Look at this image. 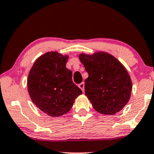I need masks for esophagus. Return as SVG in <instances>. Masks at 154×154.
<instances>
[{
  "instance_id": "esophagus-1",
  "label": "esophagus",
  "mask_w": 154,
  "mask_h": 154,
  "mask_svg": "<svg viewBox=\"0 0 154 154\" xmlns=\"http://www.w3.org/2000/svg\"><path fill=\"white\" fill-rule=\"evenodd\" d=\"M78 86H79V88L82 90V92L85 91V83L84 82H82V83H80V84H79Z\"/></svg>"
}]
</instances>
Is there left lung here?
<instances>
[{"mask_svg": "<svg viewBox=\"0 0 154 154\" xmlns=\"http://www.w3.org/2000/svg\"><path fill=\"white\" fill-rule=\"evenodd\" d=\"M88 77L85 80V92L95 110L106 115L119 112L130 100L132 81L125 67L112 55L96 52L80 54Z\"/></svg>", "mask_w": 154, "mask_h": 154, "instance_id": "8db88e82", "label": "left lung"}]
</instances>
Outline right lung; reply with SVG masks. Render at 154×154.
I'll return each mask as SVG.
<instances>
[{"instance_id":"add662e5","label":"right lung","mask_w":154,"mask_h":154,"mask_svg":"<svg viewBox=\"0 0 154 154\" xmlns=\"http://www.w3.org/2000/svg\"><path fill=\"white\" fill-rule=\"evenodd\" d=\"M69 56L48 52L35 61L27 79L32 101L51 116H60L72 109L82 91L72 82V72L66 67Z\"/></svg>"}]
</instances>
